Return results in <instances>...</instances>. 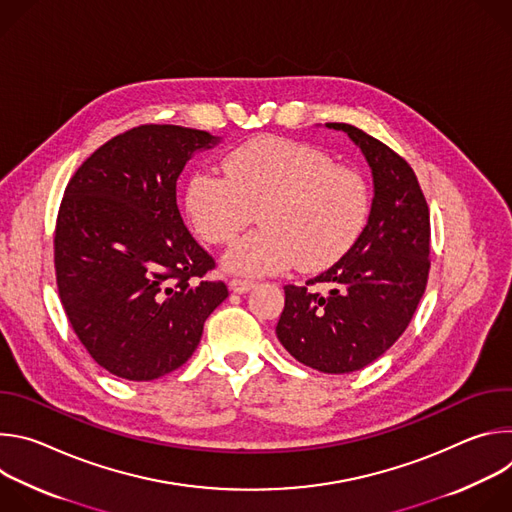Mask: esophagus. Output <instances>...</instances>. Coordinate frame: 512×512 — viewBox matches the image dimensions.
Returning a JSON list of instances; mask_svg holds the SVG:
<instances>
[{"mask_svg": "<svg viewBox=\"0 0 512 512\" xmlns=\"http://www.w3.org/2000/svg\"><path fill=\"white\" fill-rule=\"evenodd\" d=\"M229 287H231L233 294H247V291L253 287V281L235 277V279H231V281H229Z\"/></svg>", "mask_w": 512, "mask_h": 512, "instance_id": "34e87169", "label": "esophagus"}]
</instances>
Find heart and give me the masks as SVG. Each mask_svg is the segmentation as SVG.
Instances as JSON below:
<instances>
[{
    "label": "heart",
    "mask_w": 512,
    "mask_h": 512,
    "mask_svg": "<svg viewBox=\"0 0 512 512\" xmlns=\"http://www.w3.org/2000/svg\"><path fill=\"white\" fill-rule=\"evenodd\" d=\"M223 174L198 170L186 186V210L198 235L227 245L257 212L261 229L225 257L239 275L279 273L294 263L322 271L342 259L371 212L364 178L308 143L263 135L223 160Z\"/></svg>",
    "instance_id": "b5f03b06"
}]
</instances>
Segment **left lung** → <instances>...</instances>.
<instances>
[{"label":"left lung","mask_w":512,"mask_h":512,"mask_svg":"<svg viewBox=\"0 0 512 512\" xmlns=\"http://www.w3.org/2000/svg\"><path fill=\"white\" fill-rule=\"evenodd\" d=\"M344 131L367 160L373 202L367 227L328 271L285 285L275 326L283 348L310 369L354 373L383 356L409 326L429 273V210L411 166L379 139L348 123ZM322 282L328 295L307 285Z\"/></svg>","instance_id":"1"}]
</instances>
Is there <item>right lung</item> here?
Here are the masks:
<instances>
[{"label": "right lung", "mask_w": 512, "mask_h": 512, "mask_svg": "<svg viewBox=\"0 0 512 512\" xmlns=\"http://www.w3.org/2000/svg\"><path fill=\"white\" fill-rule=\"evenodd\" d=\"M221 137L182 125L125 131L77 170L54 235L58 294L97 364L127 381L160 379L192 356L229 289L186 229L176 182Z\"/></svg>", "instance_id": "add662e5"}]
</instances>
